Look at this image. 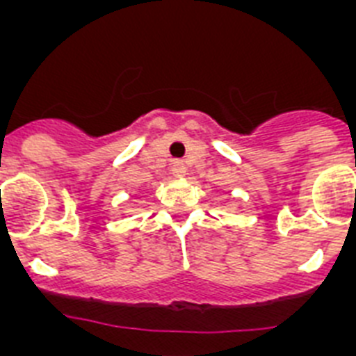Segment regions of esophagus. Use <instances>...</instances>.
<instances>
[{
    "label": "esophagus",
    "mask_w": 356,
    "mask_h": 356,
    "mask_svg": "<svg viewBox=\"0 0 356 356\" xmlns=\"http://www.w3.org/2000/svg\"><path fill=\"white\" fill-rule=\"evenodd\" d=\"M171 171H172V175H175V176H184L187 169H185V163L184 162H180V160H172Z\"/></svg>",
    "instance_id": "1"
}]
</instances>
